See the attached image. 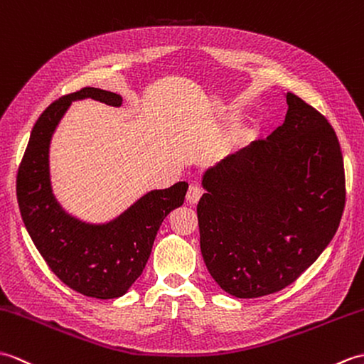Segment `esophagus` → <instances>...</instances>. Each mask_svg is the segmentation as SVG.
I'll list each match as a JSON object with an SVG mask.
<instances>
[{
  "mask_svg": "<svg viewBox=\"0 0 364 364\" xmlns=\"http://www.w3.org/2000/svg\"><path fill=\"white\" fill-rule=\"evenodd\" d=\"M203 193H204L203 187H199L198 183H191L187 191V200L190 204H196L200 199V196H203Z\"/></svg>",
  "mask_w": 364,
  "mask_h": 364,
  "instance_id": "obj_1",
  "label": "esophagus"
}]
</instances>
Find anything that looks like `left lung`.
I'll return each mask as SVG.
<instances>
[{
	"mask_svg": "<svg viewBox=\"0 0 364 364\" xmlns=\"http://www.w3.org/2000/svg\"><path fill=\"white\" fill-rule=\"evenodd\" d=\"M287 104L284 124L203 177L200 252L216 284L241 299L291 285L332 241L346 204L333 127L294 93Z\"/></svg>",
	"mask_w": 364,
	"mask_h": 364,
	"instance_id": "1",
	"label": "left lung"
}]
</instances>
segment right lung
I'll list each match as a JSON object with an SVG mask.
<instances>
[{"instance_id":"add662e5","label":"right lung","mask_w":364,"mask_h":364,"mask_svg":"<svg viewBox=\"0 0 364 364\" xmlns=\"http://www.w3.org/2000/svg\"><path fill=\"white\" fill-rule=\"evenodd\" d=\"M121 106V96L85 87L48 106L32 127L17 174V199L31 240L50 269L75 291L96 299L123 296L141 276L161 221L183 204L187 182L152 190L106 224L68 215L53 195L50 143L71 101Z\"/></svg>"}]
</instances>
